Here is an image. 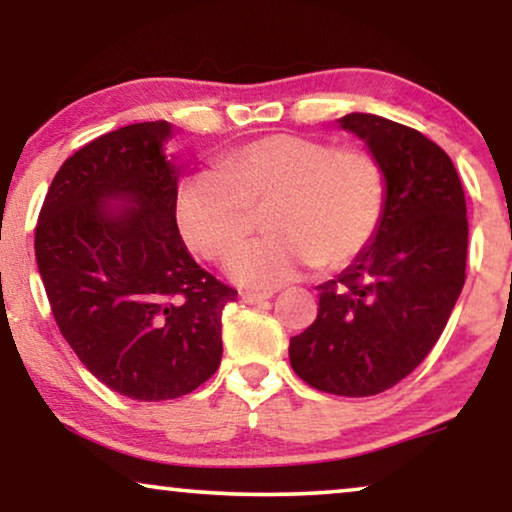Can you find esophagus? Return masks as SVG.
I'll return each instance as SVG.
<instances>
[{
  "label": "esophagus",
  "mask_w": 512,
  "mask_h": 512,
  "mask_svg": "<svg viewBox=\"0 0 512 512\" xmlns=\"http://www.w3.org/2000/svg\"><path fill=\"white\" fill-rule=\"evenodd\" d=\"M272 298V291H240V300L247 305H256V303H263V300Z\"/></svg>",
  "instance_id": "esophagus-1"
}]
</instances>
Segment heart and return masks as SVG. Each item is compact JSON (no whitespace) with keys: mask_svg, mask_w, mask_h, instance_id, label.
<instances>
[{"mask_svg":"<svg viewBox=\"0 0 512 512\" xmlns=\"http://www.w3.org/2000/svg\"><path fill=\"white\" fill-rule=\"evenodd\" d=\"M387 177L375 153L303 135H270L228 151L216 172L188 177L177 223L205 261H226L265 214L268 235L237 251L230 275L277 286L317 265L338 270L361 256L380 230Z\"/></svg>","mask_w":512,"mask_h":512,"instance_id":"heart-1","label":"heart"}]
</instances>
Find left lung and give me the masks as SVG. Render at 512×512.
Segmentation results:
<instances>
[{"instance_id":"1","label":"left lung","mask_w":512,"mask_h":512,"mask_svg":"<svg viewBox=\"0 0 512 512\" xmlns=\"http://www.w3.org/2000/svg\"><path fill=\"white\" fill-rule=\"evenodd\" d=\"M387 177L373 244L319 286L312 326L293 335L300 380L335 396H375L426 359L466 282L468 219L452 160L422 132L373 114L340 118Z\"/></svg>"}]
</instances>
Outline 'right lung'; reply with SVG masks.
Here are the masks:
<instances>
[{
  "label": "right lung",
  "instance_id": "1",
  "mask_svg": "<svg viewBox=\"0 0 512 512\" xmlns=\"http://www.w3.org/2000/svg\"><path fill=\"white\" fill-rule=\"evenodd\" d=\"M170 123L118 128L69 156L41 205L34 251L62 338L97 380L135 401L191 394L221 363L237 298L188 254L177 226ZM133 205L111 213L107 199Z\"/></svg>",
  "mask_w": 512,
  "mask_h": 512
}]
</instances>
